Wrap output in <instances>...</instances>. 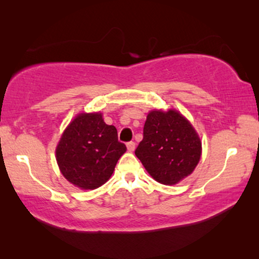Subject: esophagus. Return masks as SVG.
Instances as JSON below:
<instances>
[{
  "mask_svg": "<svg viewBox=\"0 0 259 259\" xmlns=\"http://www.w3.org/2000/svg\"><path fill=\"white\" fill-rule=\"evenodd\" d=\"M127 150H128V152H133L136 150V143H134V141H130V143H127Z\"/></svg>",
  "mask_w": 259,
  "mask_h": 259,
  "instance_id": "34e87169",
  "label": "esophagus"
}]
</instances>
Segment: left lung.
<instances>
[{
    "label": "left lung",
    "mask_w": 259,
    "mask_h": 259,
    "mask_svg": "<svg viewBox=\"0 0 259 259\" xmlns=\"http://www.w3.org/2000/svg\"><path fill=\"white\" fill-rule=\"evenodd\" d=\"M200 154L199 137L179 112L148 113L136 155L153 179L175 185L193 172Z\"/></svg>",
    "instance_id": "obj_1"
}]
</instances>
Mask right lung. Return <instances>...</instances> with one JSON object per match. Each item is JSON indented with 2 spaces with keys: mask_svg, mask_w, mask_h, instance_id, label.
<instances>
[{
  "mask_svg": "<svg viewBox=\"0 0 259 259\" xmlns=\"http://www.w3.org/2000/svg\"><path fill=\"white\" fill-rule=\"evenodd\" d=\"M126 152L114 126L100 113H82L69 123L56 147V161L63 177L80 189L94 190L111 178Z\"/></svg>",
  "mask_w": 259,
  "mask_h": 259,
  "instance_id": "obj_1",
  "label": "right lung"
}]
</instances>
